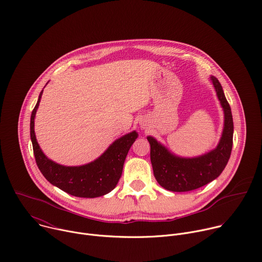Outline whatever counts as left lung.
Returning <instances> with one entry per match:
<instances>
[{"label": "left lung", "mask_w": 262, "mask_h": 262, "mask_svg": "<svg viewBox=\"0 0 262 262\" xmlns=\"http://www.w3.org/2000/svg\"><path fill=\"white\" fill-rule=\"evenodd\" d=\"M210 81L224 111L223 133L214 149L200 157L181 158L170 152L154 137H147L150 144V160L155 177L168 191L188 192L199 189L219 177L229 161L233 144L231 108L217 79L211 76Z\"/></svg>", "instance_id": "1"}]
</instances>
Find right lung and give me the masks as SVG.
<instances>
[{"label": "right lung", "mask_w": 262, "mask_h": 262, "mask_svg": "<svg viewBox=\"0 0 262 262\" xmlns=\"http://www.w3.org/2000/svg\"><path fill=\"white\" fill-rule=\"evenodd\" d=\"M43 90L32 112L30 135L35 161L42 175L53 185L69 195L81 198L103 196L115 189L130 146L138 138L136 130L124 135L112 143L106 150L95 161L76 167H67L48 159L39 147L34 132L35 114L38 108Z\"/></svg>", "instance_id": "add662e5"}]
</instances>
